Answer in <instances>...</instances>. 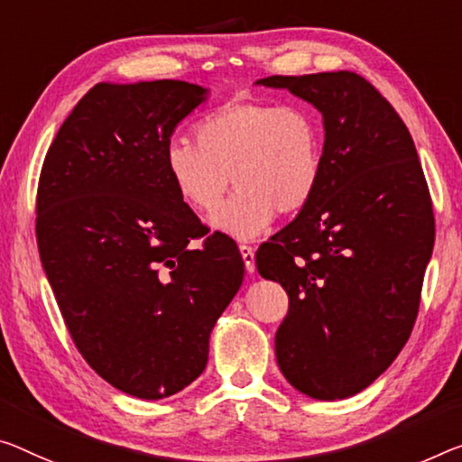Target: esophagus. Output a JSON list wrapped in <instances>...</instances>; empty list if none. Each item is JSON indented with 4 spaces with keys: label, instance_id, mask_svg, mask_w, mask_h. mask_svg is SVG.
<instances>
[{
    "label": "esophagus",
    "instance_id": "obj_1",
    "mask_svg": "<svg viewBox=\"0 0 462 462\" xmlns=\"http://www.w3.org/2000/svg\"><path fill=\"white\" fill-rule=\"evenodd\" d=\"M239 252H241V258H244L245 271H247V273H254V271H255L254 247H252V245H245V244H241V245H239Z\"/></svg>",
    "mask_w": 462,
    "mask_h": 462
}]
</instances>
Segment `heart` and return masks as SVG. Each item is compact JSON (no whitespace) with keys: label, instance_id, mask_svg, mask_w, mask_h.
I'll use <instances>...</instances> for the list:
<instances>
[{"label":"heart","instance_id":"b5f03b06","mask_svg":"<svg viewBox=\"0 0 462 462\" xmlns=\"http://www.w3.org/2000/svg\"><path fill=\"white\" fill-rule=\"evenodd\" d=\"M196 144L171 140L162 165L175 194L198 215L212 217L233 239H254L274 217L308 207L324 173V125L305 105L229 101L194 125Z\"/></svg>","mask_w":462,"mask_h":462}]
</instances>
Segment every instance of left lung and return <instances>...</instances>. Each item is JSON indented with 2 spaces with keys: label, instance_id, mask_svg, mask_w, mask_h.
I'll return each mask as SVG.
<instances>
[{
  "label": "left lung",
  "instance_id": "obj_1",
  "mask_svg": "<svg viewBox=\"0 0 462 462\" xmlns=\"http://www.w3.org/2000/svg\"><path fill=\"white\" fill-rule=\"evenodd\" d=\"M322 113L320 188L293 223L260 245L289 311L274 337L289 384L318 401L361 393L396 359L420 311L434 250V210L399 113L355 72L268 76Z\"/></svg>",
  "mask_w": 462,
  "mask_h": 462
}]
</instances>
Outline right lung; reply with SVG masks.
<instances>
[{
    "instance_id": "obj_1",
    "label": "right lung",
    "mask_w": 462,
    "mask_h": 462,
    "mask_svg": "<svg viewBox=\"0 0 462 462\" xmlns=\"http://www.w3.org/2000/svg\"><path fill=\"white\" fill-rule=\"evenodd\" d=\"M208 90L101 82L42 162L37 244L69 337L111 386L157 401L191 384L244 281L236 241L180 200L162 152Z\"/></svg>"
}]
</instances>
